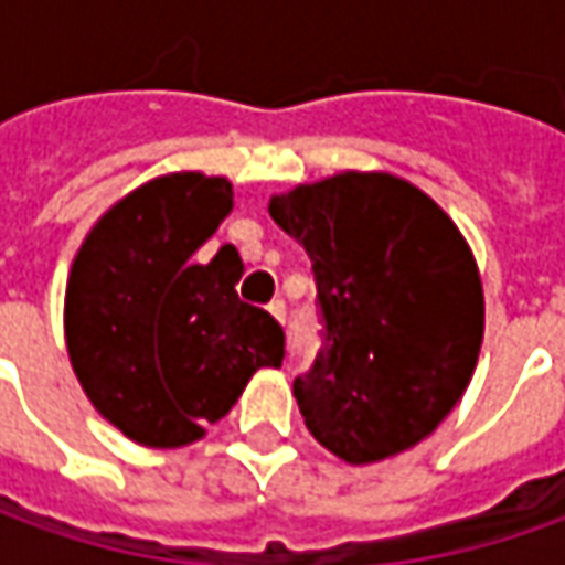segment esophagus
I'll list each match as a JSON object with an SVG mask.
<instances>
[{"instance_id":"esophagus-1","label":"esophagus","mask_w":565,"mask_h":565,"mask_svg":"<svg viewBox=\"0 0 565 565\" xmlns=\"http://www.w3.org/2000/svg\"><path fill=\"white\" fill-rule=\"evenodd\" d=\"M267 311H270L279 323H286V301H282V298H273L270 305H267Z\"/></svg>"}]
</instances>
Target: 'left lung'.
<instances>
[{
	"instance_id": "left-lung-1",
	"label": "left lung",
	"mask_w": 565,
	"mask_h": 565,
	"mask_svg": "<svg viewBox=\"0 0 565 565\" xmlns=\"http://www.w3.org/2000/svg\"><path fill=\"white\" fill-rule=\"evenodd\" d=\"M270 216L315 273L320 349L292 390L317 444L364 466L434 434L484 337L478 267L452 220L383 172L295 188Z\"/></svg>"
}]
</instances>
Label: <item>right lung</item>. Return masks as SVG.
<instances>
[{"mask_svg":"<svg viewBox=\"0 0 565 565\" xmlns=\"http://www.w3.org/2000/svg\"><path fill=\"white\" fill-rule=\"evenodd\" d=\"M232 210V185L175 172L113 206L65 292V339L77 380L103 418L135 444H194L257 367H279L286 333L235 292L232 245L191 260Z\"/></svg>","mask_w":565,"mask_h":565,"instance_id":"add662e5","label":"right lung"}]
</instances>
